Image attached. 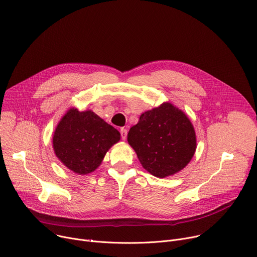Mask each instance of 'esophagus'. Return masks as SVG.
Returning <instances> with one entry per match:
<instances>
[{"label": "esophagus", "mask_w": 257, "mask_h": 257, "mask_svg": "<svg viewBox=\"0 0 257 257\" xmlns=\"http://www.w3.org/2000/svg\"><path fill=\"white\" fill-rule=\"evenodd\" d=\"M120 135H121V139H122V140H125V139H126V136H127V131H126L124 127H122V128L120 130Z\"/></svg>", "instance_id": "esophagus-1"}]
</instances>
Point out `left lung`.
Segmentation results:
<instances>
[{
    "label": "left lung",
    "mask_w": 257,
    "mask_h": 257,
    "mask_svg": "<svg viewBox=\"0 0 257 257\" xmlns=\"http://www.w3.org/2000/svg\"><path fill=\"white\" fill-rule=\"evenodd\" d=\"M127 141L143 168L159 178L186 167L196 146L190 120L169 103L143 113L139 122L130 128Z\"/></svg>",
    "instance_id": "1"
}]
</instances>
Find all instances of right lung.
Returning <instances> with one entry per match:
<instances>
[{
    "label": "right lung",
    "instance_id": "add662e5",
    "mask_svg": "<svg viewBox=\"0 0 257 257\" xmlns=\"http://www.w3.org/2000/svg\"><path fill=\"white\" fill-rule=\"evenodd\" d=\"M119 140V132L92 111L71 109L56 126L53 148L67 168L85 175L101 165L109 148Z\"/></svg>",
    "mask_w": 257,
    "mask_h": 257
}]
</instances>
